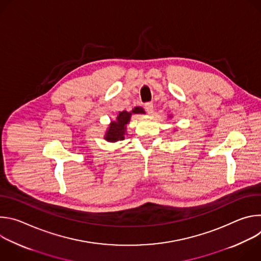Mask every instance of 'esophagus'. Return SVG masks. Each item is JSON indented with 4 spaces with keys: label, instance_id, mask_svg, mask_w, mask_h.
Segmentation results:
<instances>
[{
    "label": "esophagus",
    "instance_id": "1",
    "mask_svg": "<svg viewBox=\"0 0 261 261\" xmlns=\"http://www.w3.org/2000/svg\"><path fill=\"white\" fill-rule=\"evenodd\" d=\"M144 109L146 110L147 114H153L154 113V104L152 102H148L144 104Z\"/></svg>",
    "mask_w": 261,
    "mask_h": 261
}]
</instances>
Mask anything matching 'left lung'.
<instances>
[{"instance_id":"left-lung-1","label":"left lung","mask_w":261,"mask_h":261,"mask_svg":"<svg viewBox=\"0 0 261 261\" xmlns=\"http://www.w3.org/2000/svg\"><path fill=\"white\" fill-rule=\"evenodd\" d=\"M171 117H172V116H169V118H171Z\"/></svg>"}]
</instances>
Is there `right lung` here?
<instances>
[{"label": "right lung", "mask_w": 261, "mask_h": 261, "mask_svg": "<svg viewBox=\"0 0 261 261\" xmlns=\"http://www.w3.org/2000/svg\"><path fill=\"white\" fill-rule=\"evenodd\" d=\"M132 115H145V111L140 106H135L131 111H120L115 121L108 125L103 138L108 142H117L123 140L127 133V125L129 124Z\"/></svg>", "instance_id": "1"}]
</instances>
